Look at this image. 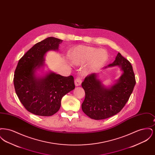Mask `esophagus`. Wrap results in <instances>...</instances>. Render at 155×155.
<instances>
[{
	"label": "esophagus",
	"mask_w": 155,
	"mask_h": 155,
	"mask_svg": "<svg viewBox=\"0 0 155 155\" xmlns=\"http://www.w3.org/2000/svg\"><path fill=\"white\" fill-rule=\"evenodd\" d=\"M75 86H80L81 85V82H82V80H81V78H80V77H78L75 78Z\"/></svg>",
	"instance_id": "34e87169"
}]
</instances>
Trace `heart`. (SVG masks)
Masks as SVG:
<instances>
[{
    "label": "heart",
    "instance_id": "b5f03b06",
    "mask_svg": "<svg viewBox=\"0 0 155 155\" xmlns=\"http://www.w3.org/2000/svg\"><path fill=\"white\" fill-rule=\"evenodd\" d=\"M69 59L74 65L84 64L89 61L88 68L93 71L102 66L107 59V53L103 49L85 45H79L73 48L68 54Z\"/></svg>",
    "mask_w": 155,
    "mask_h": 155
}]
</instances>
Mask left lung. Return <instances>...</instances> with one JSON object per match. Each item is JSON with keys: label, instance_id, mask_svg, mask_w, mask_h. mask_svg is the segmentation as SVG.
<instances>
[{"label": "left lung", "instance_id": "1", "mask_svg": "<svg viewBox=\"0 0 155 155\" xmlns=\"http://www.w3.org/2000/svg\"><path fill=\"white\" fill-rule=\"evenodd\" d=\"M116 66L121 67L123 73L111 87H104L96 78V73L87 75L82 82L85 92L82 110L90 118L102 120L117 114L131 96L136 83L133 67L120 53L114 62L107 67Z\"/></svg>", "mask_w": 155, "mask_h": 155}]
</instances>
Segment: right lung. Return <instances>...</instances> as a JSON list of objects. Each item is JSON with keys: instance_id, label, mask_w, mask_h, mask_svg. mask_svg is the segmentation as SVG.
<instances>
[{"instance_id": "1", "label": "right lung", "mask_w": 155, "mask_h": 155, "mask_svg": "<svg viewBox=\"0 0 155 155\" xmlns=\"http://www.w3.org/2000/svg\"><path fill=\"white\" fill-rule=\"evenodd\" d=\"M62 40L49 37L34 45L19 60L14 75L15 91L30 113L51 116L59 111L63 96L75 88L74 77L49 73L37 78L36 70L44 65L46 53L58 51Z\"/></svg>"}]
</instances>
